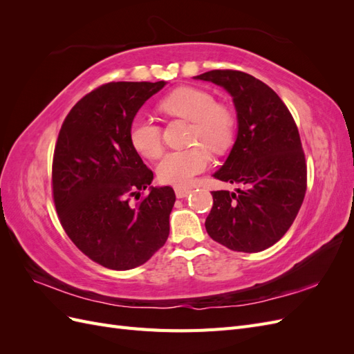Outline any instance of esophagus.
<instances>
[{
  "mask_svg": "<svg viewBox=\"0 0 354 354\" xmlns=\"http://www.w3.org/2000/svg\"><path fill=\"white\" fill-rule=\"evenodd\" d=\"M174 192H176V196L177 198H186L190 192H192V189L190 187H180V186H176L174 187Z\"/></svg>",
  "mask_w": 354,
  "mask_h": 354,
  "instance_id": "1",
  "label": "esophagus"
}]
</instances>
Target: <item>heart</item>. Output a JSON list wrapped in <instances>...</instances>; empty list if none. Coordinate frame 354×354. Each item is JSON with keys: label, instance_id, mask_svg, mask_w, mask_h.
Returning a JSON list of instances; mask_svg holds the SVG:
<instances>
[{"label": "heart", "instance_id": "1", "mask_svg": "<svg viewBox=\"0 0 354 354\" xmlns=\"http://www.w3.org/2000/svg\"><path fill=\"white\" fill-rule=\"evenodd\" d=\"M159 109L171 118L190 121V146L183 151L168 152L159 160L158 178L165 185L185 187L195 176L205 171L212 152L223 153L232 146L236 118L230 108L221 103L209 91L198 87H180L159 102ZM128 140L134 151L147 159H155L162 152L160 125L145 113H137L128 127Z\"/></svg>", "mask_w": 354, "mask_h": 354}]
</instances>
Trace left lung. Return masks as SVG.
Returning <instances> with one entry per match:
<instances>
[{"mask_svg":"<svg viewBox=\"0 0 354 354\" xmlns=\"http://www.w3.org/2000/svg\"><path fill=\"white\" fill-rule=\"evenodd\" d=\"M226 88L238 112V137L214 177L236 192L214 190L209 236L232 251L259 252L291 227L307 189V165L294 118L269 85L252 75L217 69L198 75Z\"/></svg>","mask_w":354,"mask_h":354,"instance_id":"1","label":"left lung"}]
</instances>
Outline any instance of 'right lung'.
Listing matches in <instances>:
<instances>
[{"label":"right lung","instance_id":"obj_1","mask_svg":"<svg viewBox=\"0 0 354 354\" xmlns=\"http://www.w3.org/2000/svg\"><path fill=\"white\" fill-rule=\"evenodd\" d=\"M165 85L108 82L85 94L62 124L53 155V201L77 248L106 269L130 270L162 248L169 234L173 187L153 180L128 140L143 103ZM134 197L139 202L131 203Z\"/></svg>","mask_w":354,"mask_h":354}]
</instances>
